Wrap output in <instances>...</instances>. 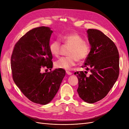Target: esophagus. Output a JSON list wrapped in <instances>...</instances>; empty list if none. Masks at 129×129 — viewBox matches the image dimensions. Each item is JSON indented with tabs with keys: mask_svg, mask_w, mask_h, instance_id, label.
<instances>
[{
	"mask_svg": "<svg viewBox=\"0 0 129 129\" xmlns=\"http://www.w3.org/2000/svg\"><path fill=\"white\" fill-rule=\"evenodd\" d=\"M66 73L68 75H70L72 74V73H71V72H69V71H66Z\"/></svg>",
	"mask_w": 129,
	"mask_h": 129,
	"instance_id": "obj_1",
	"label": "esophagus"
}]
</instances>
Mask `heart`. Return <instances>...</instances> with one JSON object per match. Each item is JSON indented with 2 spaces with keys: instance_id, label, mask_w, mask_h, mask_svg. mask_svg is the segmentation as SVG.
Returning a JSON list of instances; mask_svg holds the SVG:
<instances>
[{
  "instance_id": "b5f03b06",
  "label": "heart",
  "mask_w": 129,
  "mask_h": 129,
  "mask_svg": "<svg viewBox=\"0 0 129 129\" xmlns=\"http://www.w3.org/2000/svg\"><path fill=\"white\" fill-rule=\"evenodd\" d=\"M64 44L71 46L68 55V56L61 57L55 62V67L59 69L69 70L75 66L77 60L82 61L85 60L90 51L89 44L84 42L83 38L77 34H69L62 37ZM61 43L59 40H54L50 43L49 49L51 54L55 56H58L61 53Z\"/></svg>"
}]
</instances>
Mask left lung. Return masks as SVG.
<instances>
[{
	"label": "left lung",
	"instance_id": "obj_1",
	"mask_svg": "<svg viewBox=\"0 0 129 129\" xmlns=\"http://www.w3.org/2000/svg\"><path fill=\"white\" fill-rule=\"evenodd\" d=\"M91 46L90 53L81 67L89 70L87 76L75 72L78 78L79 96L92 104L105 97L115 83L119 74V54L116 46L110 38L97 29L87 31Z\"/></svg>",
	"mask_w": 129,
	"mask_h": 129
}]
</instances>
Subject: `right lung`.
Masks as SVG:
<instances>
[{
    "label": "right lung",
    "instance_id": "add662e5",
    "mask_svg": "<svg viewBox=\"0 0 129 129\" xmlns=\"http://www.w3.org/2000/svg\"><path fill=\"white\" fill-rule=\"evenodd\" d=\"M52 33L45 26L30 30L15 44L11 56L12 76L16 86L29 100L41 105L53 99L65 75L62 69L41 73L42 68H53L49 49Z\"/></svg>",
    "mask_w": 129,
    "mask_h": 129
}]
</instances>
